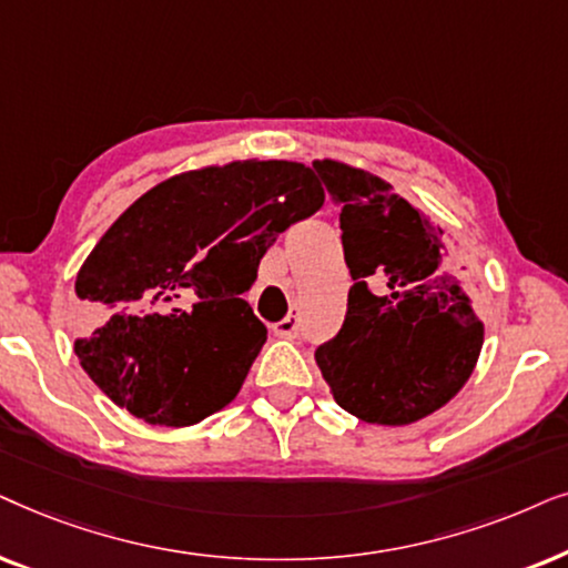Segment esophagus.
<instances>
[{
  "mask_svg": "<svg viewBox=\"0 0 568 568\" xmlns=\"http://www.w3.org/2000/svg\"><path fill=\"white\" fill-rule=\"evenodd\" d=\"M275 335L280 337H296L298 335V306H291L288 314L283 316L277 324H272Z\"/></svg>",
  "mask_w": 568,
  "mask_h": 568,
  "instance_id": "34e87169",
  "label": "esophagus"
}]
</instances>
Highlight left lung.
Here are the masks:
<instances>
[{
  "instance_id": "left-lung-1",
  "label": "left lung",
  "mask_w": 568,
  "mask_h": 568,
  "mask_svg": "<svg viewBox=\"0 0 568 568\" xmlns=\"http://www.w3.org/2000/svg\"><path fill=\"white\" fill-rule=\"evenodd\" d=\"M314 171L339 207L355 280L343 327L314 358L343 410L407 426L447 405L478 363L483 322L465 288V267L444 244V231L384 179L329 158L314 161Z\"/></svg>"
}]
</instances>
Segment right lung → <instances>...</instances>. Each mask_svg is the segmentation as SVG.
<instances>
[{"instance_id": "1", "label": "right lung", "mask_w": 568, "mask_h": 568, "mask_svg": "<svg viewBox=\"0 0 568 568\" xmlns=\"http://www.w3.org/2000/svg\"><path fill=\"white\" fill-rule=\"evenodd\" d=\"M322 205L314 171L293 161H233L161 181L78 272L80 366L153 426H194L217 413L267 339L241 296L277 233Z\"/></svg>"}]
</instances>
